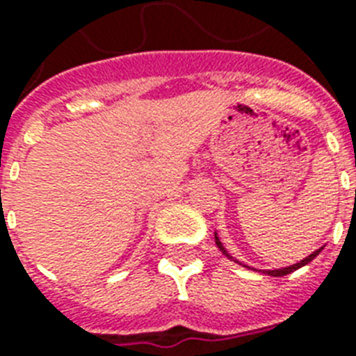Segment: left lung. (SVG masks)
I'll list each match as a JSON object with an SVG mask.
<instances>
[{"mask_svg": "<svg viewBox=\"0 0 356 356\" xmlns=\"http://www.w3.org/2000/svg\"><path fill=\"white\" fill-rule=\"evenodd\" d=\"M214 240H216V245H218V248H220V251H222V253L225 254V257H227V259L234 260V262H238V264L243 266V268H248V270L262 271V273H266V275H271V277H282V275H288V273H292V271L299 270V268H303V266H307V264H309V262H312V260H314L316 257H318V254L321 253V249H323V248L316 249V251H312V253H310L309 257H305L303 260H299V262H296V264H292V266H286V268H277V270H257V268H251V266L243 264V262H240V260L233 259V257H231V253H229L227 249H225V245H223V243H222V240H220V236H218V233H214Z\"/></svg>", "mask_w": 356, "mask_h": 356, "instance_id": "left-lung-1", "label": "left lung"}]
</instances>
